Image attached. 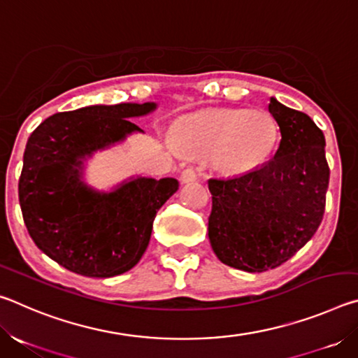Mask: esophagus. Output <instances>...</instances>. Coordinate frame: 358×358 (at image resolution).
I'll return each mask as SVG.
<instances>
[{"instance_id": "34e87169", "label": "esophagus", "mask_w": 358, "mask_h": 358, "mask_svg": "<svg viewBox=\"0 0 358 358\" xmlns=\"http://www.w3.org/2000/svg\"><path fill=\"white\" fill-rule=\"evenodd\" d=\"M180 180H181V183H192V181L197 180V173L192 167H187L183 172H181Z\"/></svg>"}]
</instances>
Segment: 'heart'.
I'll return each instance as SVG.
<instances>
[{
  "instance_id": "heart-1",
  "label": "heart",
  "mask_w": 358,
  "mask_h": 358,
  "mask_svg": "<svg viewBox=\"0 0 358 358\" xmlns=\"http://www.w3.org/2000/svg\"><path fill=\"white\" fill-rule=\"evenodd\" d=\"M181 147L194 157H210L215 171L241 175L270 156L278 138L273 118L264 110L210 108L180 121Z\"/></svg>"
}]
</instances>
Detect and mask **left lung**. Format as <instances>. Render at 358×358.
<instances>
[{"instance_id": "left-lung-1", "label": "left lung", "mask_w": 358, "mask_h": 358, "mask_svg": "<svg viewBox=\"0 0 358 358\" xmlns=\"http://www.w3.org/2000/svg\"><path fill=\"white\" fill-rule=\"evenodd\" d=\"M268 112L281 131L273 159L240 177L208 181L210 245L222 264L250 273L276 268L313 238L330 178L316 123L275 98Z\"/></svg>"}]
</instances>
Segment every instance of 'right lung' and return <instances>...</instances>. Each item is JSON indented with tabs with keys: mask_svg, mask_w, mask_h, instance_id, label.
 Listing matches in <instances>:
<instances>
[{
	"mask_svg": "<svg viewBox=\"0 0 358 358\" xmlns=\"http://www.w3.org/2000/svg\"><path fill=\"white\" fill-rule=\"evenodd\" d=\"M156 108V102L88 106L52 115L29 136L19 180L23 221L36 246L64 268L110 278L147 251L155 216L178 180L131 177L99 191L85 181V164L143 132L131 118Z\"/></svg>",
	"mask_w": 358,
	"mask_h": 358,
	"instance_id": "obj_1",
	"label": "right lung"
}]
</instances>
